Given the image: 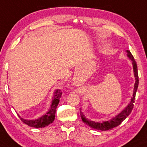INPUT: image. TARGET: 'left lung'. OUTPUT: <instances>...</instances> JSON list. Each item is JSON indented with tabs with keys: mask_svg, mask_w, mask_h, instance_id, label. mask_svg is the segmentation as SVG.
Returning <instances> with one entry per match:
<instances>
[{
	"mask_svg": "<svg viewBox=\"0 0 147 147\" xmlns=\"http://www.w3.org/2000/svg\"><path fill=\"white\" fill-rule=\"evenodd\" d=\"M127 52V56L132 61L133 63V72H134V76L135 78H136V83H135L134 86V90H133V97L131 98V101L130 102V104L128 105L125 109L123 110L120 113H119L115 117L109 121H105V122H95L93 121H91L90 119H87L85 117V115L82 113V112H80L81 115V118H82V121L86 124L87 125L90 126L92 129H96V130H99V131H108V130H111L113 128L116 127L118 125L122 123L124 119H126L128 116L129 115V114L131 113V111H132L133 109V106H134V102L135 99H136V94L137 92L138 84H139V79H138V66L137 63H136V61L134 59V57L132 55V54L131 53V52L129 50H126Z\"/></svg>",
	"mask_w": 147,
	"mask_h": 147,
	"instance_id": "left-lung-1",
	"label": "left lung"
}]
</instances>
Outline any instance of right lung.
Segmentation results:
<instances>
[{
    "instance_id": "obj_1",
    "label": "right lung",
    "mask_w": 147,
    "mask_h": 147,
    "mask_svg": "<svg viewBox=\"0 0 147 147\" xmlns=\"http://www.w3.org/2000/svg\"><path fill=\"white\" fill-rule=\"evenodd\" d=\"M62 95V92L59 89H57L55 90V95H54L53 100L52 102L51 107L48 112L44 115L41 116V117L38 119H34V120H28V119H24L21 118V121L24 124H27L29 126L34 128H43L45 126H48L49 124L53 122L54 119L55 118V113H56V109L57 106H58L59 102V99L61 98Z\"/></svg>"
}]
</instances>
